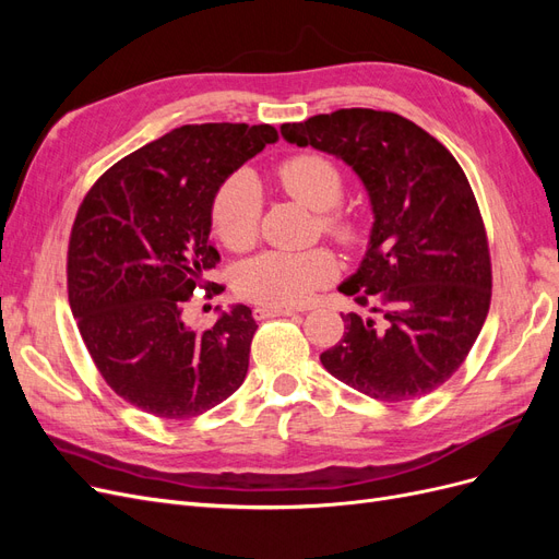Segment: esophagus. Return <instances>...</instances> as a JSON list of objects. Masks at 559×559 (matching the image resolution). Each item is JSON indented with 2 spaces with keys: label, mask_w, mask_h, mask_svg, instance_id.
Segmentation results:
<instances>
[{
  "label": "esophagus",
  "mask_w": 559,
  "mask_h": 559,
  "mask_svg": "<svg viewBox=\"0 0 559 559\" xmlns=\"http://www.w3.org/2000/svg\"><path fill=\"white\" fill-rule=\"evenodd\" d=\"M296 310L294 308H267V306H259L253 308V317L257 319H270V317H294Z\"/></svg>",
  "instance_id": "obj_1"
}]
</instances>
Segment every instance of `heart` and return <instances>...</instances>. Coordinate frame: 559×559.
Returning <instances> with one entry per match:
<instances>
[{"label":"heart","mask_w":559,"mask_h":559,"mask_svg":"<svg viewBox=\"0 0 559 559\" xmlns=\"http://www.w3.org/2000/svg\"><path fill=\"white\" fill-rule=\"evenodd\" d=\"M286 193L306 202L319 216L321 230L335 242H357V224L333 207L343 198V175L335 163L319 154H300L277 167ZM330 212L326 213L325 210ZM261 195L245 175H233L218 186L212 200V228L228 249L242 251L257 240ZM335 277V261L326 249L263 251L245 261L235 275V292L270 308H294L308 302L314 292Z\"/></svg>","instance_id":"obj_1"}]
</instances>
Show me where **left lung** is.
<instances>
[{
  "label": "left lung",
  "mask_w": 559,
  "mask_h": 559,
  "mask_svg": "<svg viewBox=\"0 0 559 559\" xmlns=\"http://www.w3.org/2000/svg\"><path fill=\"white\" fill-rule=\"evenodd\" d=\"M282 138L343 158L373 205L368 251L341 292L366 310L321 352L333 378L384 403L425 396L464 364L492 300V263L471 183L450 151L394 111L337 109Z\"/></svg>",
  "instance_id": "left-lung-1"
}]
</instances>
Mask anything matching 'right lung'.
<instances>
[{
  "mask_svg": "<svg viewBox=\"0 0 559 559\" xmlns=\"http://www.w3.org/2000/svg\"><path fill=\"white\" fill-rule=\"evenodd\" d=\"M277 142L267 123L181 126L132 151L99 177L76 212L67 249V294L99 376L140 411L189 419L245 382L257 321L233 306L216 324H183L205 275L212 200L228 175ZM210 294V298H212Z\"/></svg>",
  "mask_w": 559,
  "mask_h": 559,
  "instance_id": "obj_1",
  "label": "right lung"
}]
</instances>
